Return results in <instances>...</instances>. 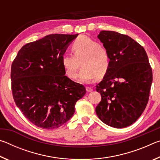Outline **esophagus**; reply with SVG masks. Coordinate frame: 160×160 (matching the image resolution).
Here are the masks:
<instances>
[{
    "instance_id": "1",
    "label": "esophagus",
    "mask_w": 160,
    "mask_h": 160,
    "mask_svg": "<svg viewBox=\"0 0 160 160\" xmlns=\"http://www.w3.org/2000/svg\"><path fill=\"white\" fill-rule=\"evenodd\" d=\"M93 90V89L91 88V87H86V91L88 92H92Z\"/></svg>"
}]
</instances>
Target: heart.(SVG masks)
Wrapping results in <instances>:
<instances>
[{
  "instance_id": "heart-1",
  "label": "heart",
  "mask_w": 160,
  "mask_h": 160,
  "mask_svg": "<svg viewBox=\"0 0 160 160\" xmlns=\"http://www.w3.org/2000/svg\"><path fill=\"white\" fill-rule=\"evenodd\" d=\"M72 54H63L61 63L66 75L71 79L77 77L82 82H90L97 77L104 76L109 68L110 58L107 50L98 42L87 36H80L71 46Z\"/></svg>"
}]
</instances>
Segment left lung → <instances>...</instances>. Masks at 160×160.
<instances>
[{"instance_id":"8db88e82","label":"left lung","mask_w":160,"mask_h":160,"mask_svg":"<svg viewBox=\"0 0 160 160\" xmlns=\"http://www.w3.org/2000/svg\"><path fill=\"white\" fill-rule=\"evenodd\" d=\"M109 54L110 66L96 87L102 100L96 113L103 123L126 128L145 110L152 82V72L146 51L131 37L113 31L98 34Z\"/></svg>"}]
</instances>
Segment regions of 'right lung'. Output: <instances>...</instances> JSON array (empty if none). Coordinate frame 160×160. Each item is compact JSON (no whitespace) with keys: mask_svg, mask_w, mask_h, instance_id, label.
Wrapping results in <instances>:
<instances>
[{"mask_svg":"<svg viewBox=\"0 0 160 160\" xmlns=\"http://www.w3.org/2000/svg\"><path fill=\"white\" fill-rule=\"evenodd\" d=\"M54 34L21 48L11 66L13 99L35 126L54 129L68 121L85 88L66 76L61 57L78 37Z\"/></svg>","mask_w":160,"mask_h":160,"instance_id":"obj_1","label":"right lung"}]
</instances>
